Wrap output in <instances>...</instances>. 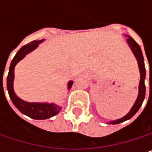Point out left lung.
<instances>
[{
  "instance_id": "8db88e82",
  "label": "left lung",
  "mask_w": 152,
  "mask_h": 152,
  "mask_svg": "<svg viewBox=\"0 0 152 152\" xmlns=\"http://www.w3.org/2000/svg\"><path fill=\"white\" fill-rule=\"evenodd\" d=\"M127 41H128V44L130 46L133 53L135 54V56L137 58V62H138V66H139V69H140V76H141V79H140V83H139V93H138V97H137V101L134 104L133 107L131 108V110L129 111V113L126 116L122 117L121 119H119V120L111 121V124H119L121 122H123V121H125L129 120L130 118H132L137 113V112L139 110V108L141 107L142 102H143V99L145 98V84H144V79H145V72L146 71H145L143 55H142V50H141L140 46L137 44V42L132 38L129 37L127 39Z\"/></svg>"
}]
</instances>
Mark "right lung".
Instances as JSON below:
<instances>
[{
  "instance_id": "right-lung-1",
  "label": "right lung",
  "mask_w": 152,
  "mask_h": 152,
  "mask_svg": "<svg viewBox=\"0 0 152 152\" xmlns=\"http://www.w3.org/2000/svg\"><path fill=\"white\" fill-rule=\"evenodd\" d=\"M42 40L40 41H31L29 44H26L20 48V50L16 53L14 59L11 61L10 67V71L7 78V89L9 91L10 98L11 101L15 106L23 114L35 119V120H45V119H49L61 111V107L55 106L53 104H47V103H29L25 102L22 99H20L14 92L13 89V81H14V69H15V64L21 61L28 53L31 52L34 50L37 46H39V43H41ZM73 84V82L69 83L68 88L70 89Z\"/></svg>"
}]
</instances>
